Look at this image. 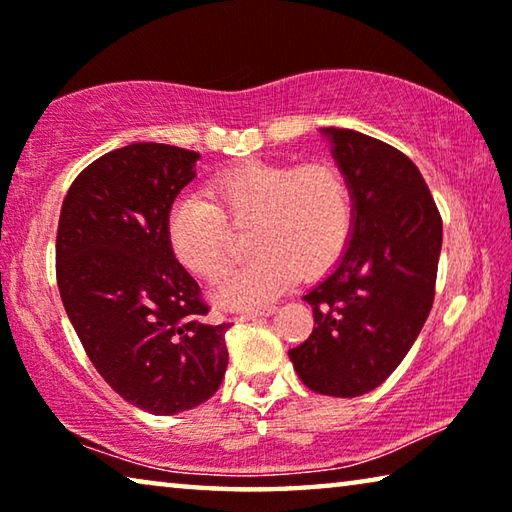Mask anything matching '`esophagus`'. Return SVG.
Listing matches in <instances>:
<instances>
[{
	"mask_svg": "<svg viewBox=\"0 0 512 512\" xmlns=\"http://www.w3.org/2000/svg\"><path fill=\"white\" fill-rule=\"evenodd\" d=\"M275 311V307H266V309H255V311H244V314L235 316L237 323H246L250 318H259V316H271Z\"/></svg>",
	"mask_w": 512,
	"mask_h": 512,
	"instance_id": "esophagus-1",
	"label": "esophagus"
}]
</instances>
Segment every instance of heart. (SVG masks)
Masks as SVG:
<instances>
[{"label":"heart","mask_w":512,"mask_h":512,"mask_svg":"<svg viewBox=\"0 0 512 512\" xmlns=\"http://www.w3.org/2000/svg\"><path fill=\"white\" fill-rule=\"evenodd\" d=\"M210 201L183 196L173 203L167 237L173 255L203 280H219L230 264V226L253 228L257 257L216 287L221 307H264L298 273L329 271L348 246L352 192L332 162L248 160L223 169L207 185Z\"/></svg>","instance_id":"1"}]
</instances>
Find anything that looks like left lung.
Wrapping results in <instances>:
<instances>
[{"label": "left lung", "mask_w": 512, "mask_h": 512, "mask_svg": "<svg viewBox=\"0 0 512 512\" xmlns=\"http://www.w3.org/2000/svg\"><path fill=\"white\" fill-rule=\"evenodd\" d=\"M352 192L343 257L302 300L314 332L289 350L309 391L357 397L384 384L427 320L443 219L420 169L391 144L350 128H323Z\"/></svg>", "instance_id": "1"}]
</instances>
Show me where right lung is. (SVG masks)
Listing matches in <instances>:
<instances>
[{"label": "right lung", "mask_w": 512, "mask_h": 512, "mask_svg": "<svg viewBox=\"0 0 512 512\" xmlns=\"http://www.w3.org/2000/svg\"><path fill=\"white\" fill-rule=\"evenodd\" d=\"M196 151L137 142L85 167L63 201L56 280L69 320L106 384L153 415L219 391L225 332L173 255L167 219L196 176Z\"/></svg>", "instance_id": "obj_1"}]
</instances>
